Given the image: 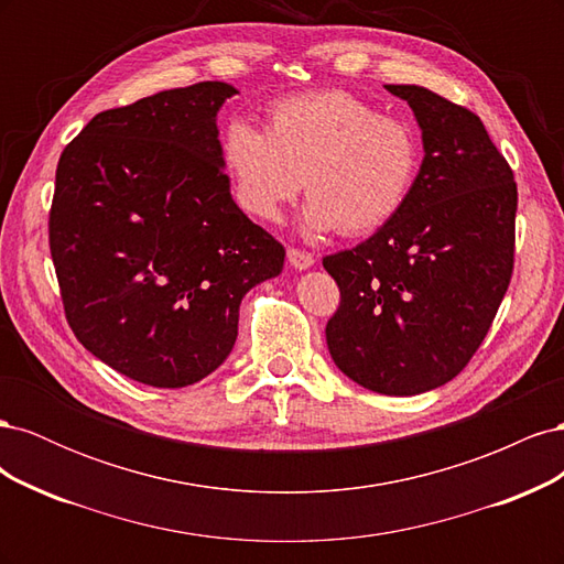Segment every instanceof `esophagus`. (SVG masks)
I'll use <instances>...</instances> for the list:
<instances>
[{"label":"esophagus","mask_w":564,"mask_h":564,"mask_svg":"<svg viewBox=\"0 0 564 564\" xmlns=\"http://www.w3.org/2000/svg\"><path fill=\"white\" fill-rule=\"evenodd\" d=\"M286 259H289V263H292L296 270H308V268L315 263V256H313V253L303 251V249H294V247L286 251Z\"/></svg>","instance_id":"1"}]
</instances>
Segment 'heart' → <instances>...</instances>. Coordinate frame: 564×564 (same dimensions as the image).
<instances>
[{
	"label": "heart",
	"mask_w": 564,
	"mask_h": 564,
	"mask_svg": "<svg viewBox=\"0 0 564 564\" xmlns=\"http://www.w3.org/2000/svg\"><path fill=\"white\" fill-rule=\"evenodd\" d=\"M220 158L235 202L275 220L301 185L311 197L305 224L367 235L395 218L421 169L419 131L340 89L289 96L268 110V131L245 119L228 124Z\"/></svg>",
	"instance_id": "1"
}]
</instances>
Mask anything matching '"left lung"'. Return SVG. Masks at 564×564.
<instances>
[{
	"instance_id": "left-lung-1",
	"label": "left lung",
	"mask_w": 564,
	"mask_h": 564,
	"mask_svg": "<svg viewBox=\"0 0 564 564\" xmlns=\"http://www.w3.org/2000/svg\"><path fill=\"white\" fill-rule=\"evenodd\" d=\"M423 133L402 212L352 249L324 256L340 303L327 346L348 379L381 395L452 381L485 340L516 261L518 185L482 119L414 84H386Z\"/></svg>"
}]
</instances>
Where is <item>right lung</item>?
<instances>
[{
    "mask_svg": "<svg viewBox=\"0 0 564 564\" xmlns=\"http://www.w3.org/2000/svg\"><path fill=\"white\" fill-rule=\"evenodd\" d=\"M232 94L199 82L98 112L58 160L48 249L67 324L145 386L183 388L224 365L242 296L284 265L230 195L216 112Z\"/></svg>",
    "mask_w": 564,
    "mask_h": 564,
    "instance_id": "right-lung-1",
    "label": "right lung"
}]
</instances>
